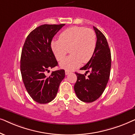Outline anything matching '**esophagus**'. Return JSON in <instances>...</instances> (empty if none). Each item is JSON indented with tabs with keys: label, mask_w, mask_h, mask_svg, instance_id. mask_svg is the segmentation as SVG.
I'll list each match as a JSON object with an SVG mask.
<instances>
[{
	"label": "esophagus",
	"mask_w": 135,
	"mask_h": 135,
	"mask_svg": "<svg viewBox=\"0 0 135 135\" xmlns=\"http://www.w3.org/2000/svg\"><path fill=\"white\" fill-rule=\"evenodd\" d=\"M70 73H71V71H68V70H66V71H65L66 75H68V74H70Z\"/></svg>",
	"instance_id": "esophagus-1"
}]
</instances>
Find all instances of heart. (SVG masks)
<instances>
[{
	"instance_id": "heart-1",
	"label": "heart",
	"mask_w": 135,
	"mask_h": 135,
	"mask_svg": "<svg viewBox=\"0 0 135 135\" xmlns=\"http://www.w3.org/2000/svg\"><path fill=\"white\" fill-rule=\"evenodd\" d=\"M97 45L96 36L93 30L84 27L73 26L62 31L59 40L51 42V48L55 58L60 61L69 49L71 55L60 62L61 68L73 70L81 63L91 60Z\"/></svg>"
}]
</instances>
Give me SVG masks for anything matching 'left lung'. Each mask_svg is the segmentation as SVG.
<instances>
[{
  "instance_id": "8db88e82",
  "label": "left lung",
  "mask_w": 135,
  "mask_h": 135,
  "mask_svg": "<svg viewBox=\"0 0 135 135\" xmlns=\"http://www.w3.org/2000/svg\"><path fill=\"white\" fill-rule=\"evenodd\" d=\"M97 35V45L95 53L89 61L80 70L90 72L75 73L77 80L74 85V91L78 98L83 102L91 103L98 99L104 92L109 79L111 55L106 37L97 27L93 26Z\"/></svg>"
}]
</instances>
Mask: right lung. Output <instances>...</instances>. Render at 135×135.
Masks as SVG:
<instances>
[{
    "label": "right lung",
    "instance_id": "obj_1",
    "mask_svg": "<svg viewBox=\"0 0 135 135\" xmlns=\"http://www.w3.org/2000/svg\"><path fill=\"white\" fill-rule=\"evenodd\" d=\"M64 24L43 25L27 36L22 50L20 69L26 89L37 103L46 104L54 99L59 86L65 77L64 69L46 72L58 66L51 48L55 35Z\"/></svg>",
    "mask_w": 135,
    "mask_h": 135
}]
</instances>
